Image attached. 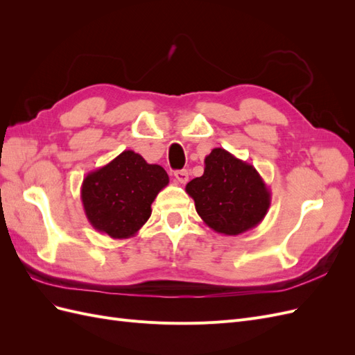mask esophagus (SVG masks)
<instances>
[{"label":"esophagus","mask_w":355,"mask_h":355,"mask_svg":"<svg viewBox=\"0 0 355 355\" xmlns=\"http://www.w3.org/2000/svg\"><path fill=\"white\" fill-rule=\"evenodd\" d=\"M175 178H176V180L179 182V184L185 185L187 182H188V179H189L188 170H178V171H175Z\"/></svg>","instance_id":"1"}]
</instances>
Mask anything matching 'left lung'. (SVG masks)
<instances>
[{
    "label": "left lung",
    "instance_id": "1",
    "mask_svg": "<svg viewBox=\"0 0 355 355\" xmlns=\"http://www.w3.org/2000/svg\"><path fill=\"white\" fill-rule=\"evenodd\" d=\"M200 218L214 232L240 235L259 225L271 206V191L257 170L223 148L204 159V175L185 188Z\"/></svg>",
    "mask_w": 355,
    "mask_h": 355
}]
</instances>
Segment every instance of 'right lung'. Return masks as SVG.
<instances>
[{
  "instance_id": "add662e5",
  "label": "right lung",
  "mask_w": 355,
  "mask_h": 355,
  "mask_svg": "<svg viewBox=\"0 0 355 355\" xmlns=\"http://www.w3.org/2000/svg\"><path fill=\"white\" fill-rule=\"evenodd\" d=\"M167 185L163 167L148 164L128 149L84 178V213L96 231L115 240L130 239L151 216V204Z\"/></svg>"
}]
</instances>
